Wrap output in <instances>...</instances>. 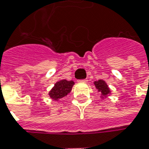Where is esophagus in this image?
I'll use <instances>...</instances> for the list:
<instances>
[{"instance_id": "obj_1", "label": "esophagus", "mask_w": 149, "mask_h": 149, "mask_svg": "<svg viewBox=\"0 0 149 149\" xmlns=\"http://www.w3.org/2000/svg\"><path fill=\"white\" fill-rule=\"evenodd\" d=\"M88 80L87 79H81V80H78V81H80V82H86Z\"/></svg>"}]
</instances>
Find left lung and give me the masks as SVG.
<instances>
[{
	"label": "left lung",
	"instance_id": "8db88e82",
	"mask_svg": "<svg viewBox=\"0 0 149 149\" xmlns=\"http://www.w3.org/2000/svg\"><path fill=\"white\" fill-rule=\"evenodd\" d=\"M95 86L102 95H108L110 92L108 86L106 85L105 81H104L103 80H99L97 81H95Z\"/></svg>",
	"mask_w": 149,
	"mask_h": 149
}]
</instances>
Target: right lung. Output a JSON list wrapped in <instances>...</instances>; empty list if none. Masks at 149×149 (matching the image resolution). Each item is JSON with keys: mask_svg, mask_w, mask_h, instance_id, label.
Instances as JSON below:
<instances>
[{"mask_svg": "<svg viewBox=\"0 0 149 149\" xmlns=\"http://www.w3.org/2000/svg\"><path fill=\"white\" fill-rule=\"evenodd\" d=\"M74 82L72 81H67V80L59 81L55 84L54 88L49 92V95L54 100L63 98L71 91Z\"/></svg>", "mask_w": 149, "mask_h": 149, "instance_id": "add662e5", "label": "right lung"}]
</instances>
